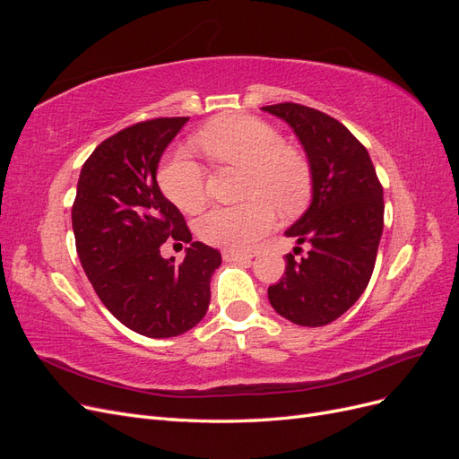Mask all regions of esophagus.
Returning a JSON list of instances; mask_svg holds the SVG:
<instances>
[{"label":"esophagus","instance_id":"1","mask_svg":"<svg viewBox=\"0 0 459 459\" xmlns=\"http://www.w3.org/2000/svg\"><path fill=\"white\" fill-rule=\"evenodd\" d=\"M221 256H224L226 262H248L253 258L251 253H241V251H235V248H224V251H221Z\"/></svg>","mask_w":459,"mask_h":459}]
</instances>
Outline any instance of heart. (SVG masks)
<instances>
[{"label":"heart","mask_w":459,"mask_h":459,"mask_svg":"<svg viewBox=\"0 0 459 459\" xmlns=\"http://www.w3.org/2000/svg\"><path fill=\"white\" fill-rule=\"evenodd\" d=\"M197 147L214 162L245 169V197L238 206H216L203 214L195 231L204 243L247 251L275 224V207L295 212L310 193V169L300 152L285 147L281 134L253 117L233 115L208 124L195 135ZM159 184L178 208L197 212L206 203L204 172L187 152L162 164Z\"/></svg>","instance_id":"1"}]
</instances>
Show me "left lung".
I'll list each match as a JSON object with an SVG mask.
<instances>
[{
  "instance_id": "obj_1",
  "label": "left lung",
  "mask_w": 459,
  "mask_h": 459,
  "mask_svg": "<svg viewBox=\"0 0 459 459\" xmlns=\"http://www.w3.org/2000/svg\"><path fill=\"white\" fill-rule=\"evenodd\" d=\"M262 110L293 128L312 174V203L285 231L310 251L300 260L285 256V273L268 287V299L289 322L327 325L362 297L371 280L383 233V187L368 149L339 120L299 103Z\"/></svg>"
}]
</instances>
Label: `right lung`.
Segmentation results:
<instances>
[{
    "mask_svg": "<svg viewBox=\"0 0 459 459\" xmlns=\"http://www.w3.org/2000/svg\"><path fill=\"white\" fill-rule=\"evenodd\" d=\"M187 117L120 130L82 166L73 204L76 251L97 297L120 324L151 339L195 327L211 302L216 248L191 241L182 212L162 195L157 169ZM172 237L189 242L184 263L160 256Z\"/></svg>",
    "mask_w": 459,
    "mask_h": 459,
    "instance_id": "1",
    "label": "right lung"
}]
</instances>
